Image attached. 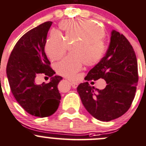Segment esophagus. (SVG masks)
I'll list each match as a JSON object with an SVG mask.
<instances>
[{"label":"esophagus","instance_id":"34e87169","mask_svg":"<svg viewBox=\"0 0 146 146\" xmlns=\"http://www.w3.org/2000/svg\"><path fill=\"white\" fill-rule=\"evenodd\" d=\"M70 84H71V86L74 88H76L78 86V83H76V82H70Z\"/></svg>","mask_w":146,"mask_h":146}]
</instances>
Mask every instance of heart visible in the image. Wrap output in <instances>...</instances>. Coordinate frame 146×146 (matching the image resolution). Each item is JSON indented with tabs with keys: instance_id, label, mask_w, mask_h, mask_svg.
Listing matches in <instances>:
<instances>
[{
	"instance_id": "heart-1",
	"label": "heart",
	"mask_w": 146,
	"mask_h": 146,
	"mask_svg": "<svg viewBox=\"0 0 146 146\" xmlns=\"http://www.w3.org/2000/svg\"><path fill=\"white\" fill-rule=\"evenodd\" d=\"M59 27L64 31V37L58 31H52L45 43V52L50 59L56 60L64 55L66 42L80 40L72 47L71 51L74 55L65 57L55 64L58 74L74 79L84 63L87 66H94L102 60L106 46L103 42L106 32L100 25L90 19H76L63 20Z\"/></svg>"
}]
</instances>
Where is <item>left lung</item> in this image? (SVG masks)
<instances>
[{"mask_svg": "<svg viewBox=\"0 0 146 146\" xmlns=\"http://www.w3.org/2000/svg\"><path fill=\"white\" fill-rule=\"evenodd\" d=\"M103 78L106 88L99 90L88 80ZM79 84L77 92L86 110L94 117L109 121L124 115L131 107L139 81L138 64L133 47L123 34L111 31L106 55Z\"/></svg>", "mask_w": 146, "mask_h": 146, "instance_id": "1", "label": "left lung"}]
</instances>
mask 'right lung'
<instances>
[{
    "mask_svg": "<svg viewBox=\"0 0 146 146\" xmlns=\"http://www.w3.org/2000/svg\"><path fill=\"white\" fill-rule=\"evenodd\" d=\"M52 22H46L22 36L7 62L6 74L10 89L17 103L30 115L38 117L52 115L58 110L61 96L58 89L60 76L54 75L44 51L47 34ZM51 77L49 83L38 85L37 74Z\"/></svg>",
    "mask_w": 146,
    "mask_h": 146,
    "instance_id": "add662e5",
    "label": "right lung"
}]
</instances>
